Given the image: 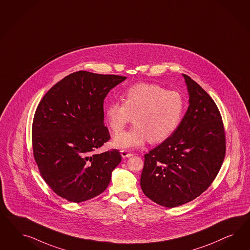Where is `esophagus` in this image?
Listing matches in <instances>:
<instances>
[{
  "instance_id": "esophagus-1",
  "label": "esophagus",
  "mask_w": 250,
  "mask_h": 250,
  "mask_svg": "<svg viewBox=\"0 0 250 250\" xmlns=\"http://www.w3.org/2000/svg\"><path fill=\"white\" fill-rule=\"evenodd\" d=\"M121 155L124 159H125V158H129V157L133 156L132 153H129V152L126 151V150H121Z\"/></svg>"
}]
</instances>
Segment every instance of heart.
Instances as JSON below:
<instances>
[{
    "instance_id": "obj_1",
    "label": "heart",
    "mask_w": 250,
    "mask_h": 250,
    "mask_svg": "<svg viewBox=\"0 0 250 250\" xmlns=\"http://www.w3.org/2000/svg\"><path fill=\"white\" fill-rule=\"evenodd\" d=\"M123 97L124 103H111L105 109L106 123L114 135H119L134 116L135 125L114 138L113 145L117 148L138 147L147 140L163 142L181 124L185 102L177 91L157 84L138 83L128 88Z\"/></svg>"
}]
</instances>
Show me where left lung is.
<instances>
[{
    "mask_svg": "<svg viewBox=\"0 0 250 250\" xmlns=\"http://www.w3.org/2000/svg\"><path fill=\"white\" fill-rule=\"evenodd\" d=\"M188 110L178 128L145 155L140 185L145 195L167 208L200 196L214 181L226 156V134L218 107L193 80L183 74Z\"/></svg>",
    "mask_w": 250,
    "mask_h": 250,
    "instance_id": "8db88e82",
    "label": "left lung"
}]
</instances>
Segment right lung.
I'll return each instance as SVG.
<instances>
[{
  "label": "right lung",
  "instance_id": "1",
  "mask_svg": "<svg viewBox=\"0 0 250 250\" xmlns=\"http://www.w3.org/2000/svg\"><path fill=\"white\" fill-rule=\"evenodd\" d=\"M125 79L80 70L55 84L38 104L32 125L34 159L45 183L68 202L101 194L121 162L117 149H96L110 139L104 98Z\"/></svg>",
  "mask_w": 250,
  "mask_h": 250
}]
</instances>
